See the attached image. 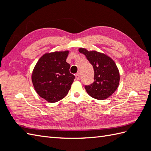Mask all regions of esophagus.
Returning a JSON list of instances; mask_svg holds the SVG:
<instances>
[{"mask_svg":"<svg viewBox=\"0 0 151 151\" xmlns=\"http://www.w3.org/2000/svg\"><path fill=\"white\" fill-rule=\"evenodd\" d=\"M76 77L77 79H79L80 78V74H79V72H77V74H76Z\"/></svg>","mask_w":151,"mask_h":151,"instance_id":"34e87169","label":"esophagus"}]
</instances>
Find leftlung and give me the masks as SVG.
Masks as SVG:
<instances>
[{
  "label": "left lung",
  "mask_w": 151,
  "mask_h": 151,
  "mask_svg": "<svg viewBox=\"0 0 151 151\" xmlns=\"http://www.w3.org/2000/svg\"><path fill=\"white\" fill-rule=\"evenodd\" d=\"M84 54L94 68L93 84L85 86L88 94L94 99L103 100L109 98L118 88L120 74L118 67L112 59L106 55L85 48L79 49Z\"/></svg>",
  "instance_id": "1"
}]
</instances>
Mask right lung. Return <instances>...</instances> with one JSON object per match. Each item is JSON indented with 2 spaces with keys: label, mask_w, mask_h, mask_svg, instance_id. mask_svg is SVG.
Segmentation results:
<instances>
[{
  "label": "right lung",
  "mask_w": 151,
  "mask_h": 151,
  "mask_svg": "<svg viewBox=\"0 0 151 151\" xmlns=\"http://www.w3.org/2000/svg\"><path fill=\"white\" fill-rule=\"evenodd\" d=\"M68 51L47 53L34 68L31 79L40 97L50 103H55L65 97L75 76L70 74L66 62Z\"/></svg>",
  "instance_id": "obj_1"
}]
</instances>
